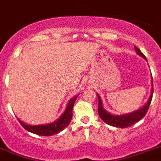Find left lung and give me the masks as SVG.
<instances>
[{"mask_svg": "<svg viewBox=\"0 0 161 161\" xmlns=\"http://www.w3.org/2000/svg\"><path fill=\"white\" fill-rule=\"evenodd\" d=\"M135 51L136 53L138 55L142 56L143 59H145L147 61L146 56L142 54L140 50L137 47H135ZM152 90H151V96H150L149 99L147 101V103L145 104V106H142L141 109L136 110V111L131 112V113H128V114H120V115H116V114H113L110 112H108L107 110H105L103 107V104L101 101V97L98 95L97 93V97H98V114H99L100 117L104 122L106 123L107 124L110 125V126L116 127V128H121V129H125L129 126H132L133 124L138 122L139 120H141L147 114L148 108L150 106V104L152 102V94H153V83H152Z\"/></svg>", "mask_w": 161, "mask_h": 161, "instance_id": "8db88e82", "label": "left lung"}]
</instances>
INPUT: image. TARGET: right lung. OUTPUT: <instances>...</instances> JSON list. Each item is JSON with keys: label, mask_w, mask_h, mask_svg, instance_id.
I'll return each instance as SVG.
<instances>
[{"label": "right lung", "mask_w": 161, "mask_h": 161, "mask_svg": "<svg viewBox=\"0 0 161 161\" xmlns=\"http://www.w3.org/2000/svg\"><path fill=\"white\" fill-rule=\"evenodd\" d=\"M78 96H75L69 101L65 110L61 114L60 118L51 124H39V125H31L27 124L24 122L19 119V122L21 124L24 129L27 131L39 136H52L54 134H57L64 130L66 127L69 124L70 121L73 117V108H74V102L76 101Z\"/></svg>", "instance_id": "obj_1"}]
</instances>
